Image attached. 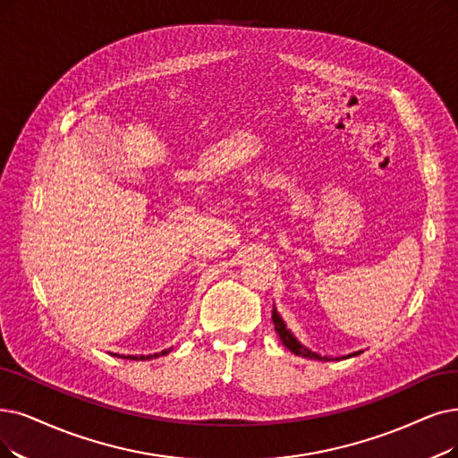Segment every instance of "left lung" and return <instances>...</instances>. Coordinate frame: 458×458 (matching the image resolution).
<instances>
[{
    "instance_id": "obj_1",
    "label": "left lung",
    "mask_w": 458,
    "mask_h": 458,
    "mask_svg": "<svg viewBox=\"0 0 458 458\" xmlns=\"http://www.w3.org/2000/svg\"><path fill=\"white\" fill-rule=\"evenodd\" d=\"M272 323H274V328H276V333H278L282 344L287 347L289 352H293V353L299 355V357L316 359V360H340V359H350V357H355V355L362 353V352H353V353L344 355V357H327V355H319V353H316V352H312V350H308V347L302 345V344L297 340V336L289 331L285 321H284L282 316L278 314V308H276V306L272 308Z\"/></svg>"
}]
</instances>
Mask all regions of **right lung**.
I'll return each mask as SVG.
<instances>
[{
	"mask_svg": "<svg viewBox=\"0 0 458 458\" xmlns=\"http://www.w3.org/2000/svg\"><path fill=\"white\" fill-rule=\"evenodd\" d=\"M171 350H173V347H169V350H163V352H159V353H154V355H118V353H114V357L133 359V360H150V359H157V357H161V355H167Z\"/></svg>",
	"mask_w": 458,
	"mask_h": 458,
	"instance_id": "1",
	"label": "right lung"
}]
</instances>
